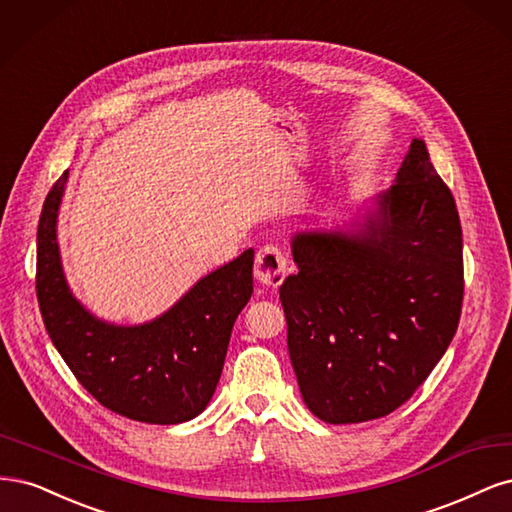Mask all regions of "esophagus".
Masks as SVG:
<instances>
[{"instance_id":"esophagus-1","label":"esophagus","mask_w":512,"mask_h":512,"mask_svg":"<svg viewBox=\"0 0 512 512\" xmlns=\"http://www.w3.org/2000/svg\"><path fill=\"white\" fill-rule=\"evenodd\" d=\"M255 276L261 285L280 287L287 276V255L276 244H268L255 257Z\"/></svg>"}]
</instances>
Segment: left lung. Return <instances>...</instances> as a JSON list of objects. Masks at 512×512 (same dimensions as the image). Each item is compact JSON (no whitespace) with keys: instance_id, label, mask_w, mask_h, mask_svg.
I'll return each instance as SVG.
<instances>
[{"instance_id":"1","label":"left lung","mask_w":512,"mask_h":512,"mask_svg":"<svg viewBox=\"0 0 512 512\" xmlns=\"http://www.w3.org/2000/svg\"><path fill=\"white\" fill-rule=\"evenodd\" d=\"M359 234L293 238L280 285L302 398L325 423L387 417L451 344L464 302L461 223L423 140Z\"/></svg>"}]
</instances>
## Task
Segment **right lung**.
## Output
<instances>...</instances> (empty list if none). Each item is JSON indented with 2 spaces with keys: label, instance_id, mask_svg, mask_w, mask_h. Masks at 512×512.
Listing matches in <instances>:
<instances>
[{
  "label": "right lung",
  "instance_id": "obj_1",
  "mask_svg": "<svg viewBox=\"0 0 512 512\" xmlns=\"http://www.w3.org/2000/svg\"><path fill=\"white\" fill-rule=\"evenodd\" d=\"M65 170L48 191L38 223L36 293L46 332L93 398L121 417L172 425L200 415L221 378L229 336L253 293V249L202 278L153 323L97 321L65 285L57 210Z\"/></svg>",
  "mask_w": 512,
  "mask_h": 512
}]
</instances>
